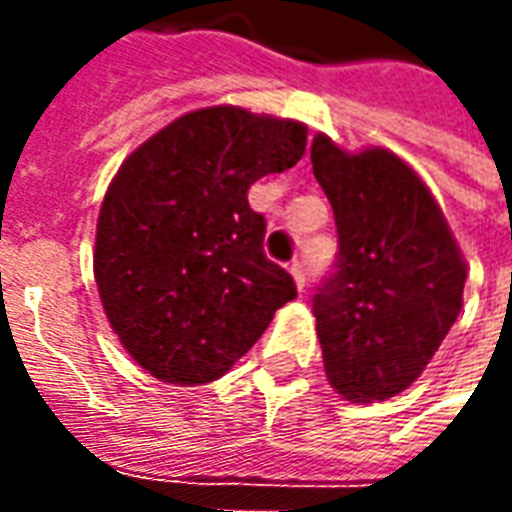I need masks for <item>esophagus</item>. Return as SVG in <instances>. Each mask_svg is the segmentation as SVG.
Segmentation results:
<instances>
[{
    "label": "esophagus",
    "mask_w": 512,
    "mask_h": 512,
    "mask_svg": "<svg viewBox=\"0 0 512 512\" xmlns=\"http://www.w3.org/2000/svg\"><path fill=\"white\" fill-rule=\"evenodd\" d=\"M290 274L296 279V288H307V271H304V263H301V260H293V263H290Z\"/></svg>",
    "instance_id": "34e87169"
}]
</instances>
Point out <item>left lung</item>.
<instances>
[{"label": "left lung", "mask_w": 512, "mask_h": 512, "mask_svg": "<svg viewBox=\"0 0 512 512\" xmlns=\"http://www.w3.org/2000/svg\"><path fill=\"white\" fill-rule=\"evenodd\" d=\"M310 158L340 246L312 296L326 376L354 403L395 397L458 318L466 263L439 202L392 150L351 156L318 134Z\"/></svg>", "instance_id": "1"}]
</instances>
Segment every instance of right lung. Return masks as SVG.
I'll list each match as a JSON object with an SVG mask.
<instances>
[{
    "label": "right lung",
    "instance_id": "add662e5",
    "mask_svg": "<svg viewBox=\"0 0 512 512\" xmlns=\"http://www.w3.org/2000/svg\"><path fill=\"white\" fill-rule=\"evenodd\" d=\"M307 126L211 106L139 145L109 183L95 282L136 365L167 384H208L260 340L296 282L263 252L249 186L290 169Z\"/></svg>",
    "mask_w": 512,
    "mask_h": 512
}]
</instances>
